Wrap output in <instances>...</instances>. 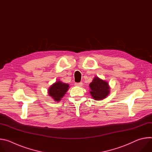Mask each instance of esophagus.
I'll use <instances>...</instances> for the list:
<instances>
[{"instance_id":"1","label":"esophagus","mask_w":152,"mask_h":152,"mask_svg":"<svg viewBox=\"0 0 152 152\" xmlns=\"http://www.w3.org/2000/svg\"><path fill=\"white\" fill-rule=\"evenodd\" d=\"M82 82H79V83H75V85L76 86H81L82 85Z\"/></svg>"}]
</instances>
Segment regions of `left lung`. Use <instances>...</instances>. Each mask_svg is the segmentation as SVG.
<instances>
[{"label": "left lung", "mask_w": 152, "mask_h": 152, "mask_svg": "<svg viewBox=\"0 0 152 152\" xmlns=\"http://www.w3.org/2000/svg\"><path fill=\"white\" fill-rule=\"evenodd\" d=\"M91 95L96 100H101L107 97L110 93V86L108 83L98 77H95L90 84Z\"/></svg>", "instance_id": "obj_1"}]
</instances>
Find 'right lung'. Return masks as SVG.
<instances>
[{"mask_svg":"<svg viewBox=\"0 0 152 152\" xmlns=\"http://www.w3.org/2000/svg\"><path fill=\"white\" fill-rule=\"evenodd\" d=\"M69 84L63 83L61 81H57L51 85L48 90L49 95L52 97L55 101L59 102L69 90Z\"/></svg>","mask_w":152,"mask_h":152,"instance_id":"1","label":"right lung"}]
</instances>
